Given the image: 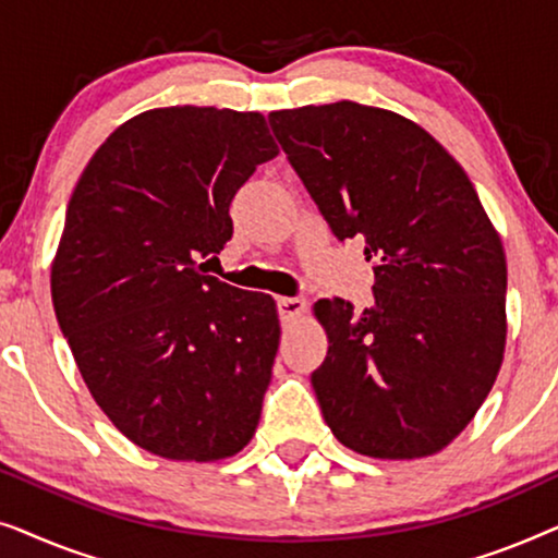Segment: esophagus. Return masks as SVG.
<instances>
[{"instance_id": "1", "label": "esophagus", "mask_w": 558, "mask_h": 558, "mask_svg": "<svg viewBox=\"0 0 558 558\" xmlns=\"http://www.w3.org/2000/svg\"><path fill=\"white\" fill-rule=\"evenodd\" d=\"M304 307H307V302L300 300V296H279V300H277V310H279L281 323H292V319L302 317Z\"/></svg>"}]
</instances>
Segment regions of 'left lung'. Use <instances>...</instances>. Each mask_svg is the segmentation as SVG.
Wrapping results in <instances>:
<instances>
[{"instance_id": "8db88e82", "label": "left lung", "mask_w": 558, "mask_h": 558, "mask_svg": "<svg viewBox=\"0 0 558 558\" xmlns=\"http://www.w3.org/2000/svg\"><path fill=\"white\" fill-rule=\"evenodd\" d=\"M294 172L340 241L363 239L376 304L315 302L312 373L340 445L437 454L490 393L506 353V251L462 165L401 113L338 101L271 111Z\"/></svg>"}]
</instances>
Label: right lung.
<instances>
[{"instance_id": "obj_1", "label": "right lung", "mask_w": 558, "mask_h": 558, "mask_svg": "<svg viewBox=\"0 0 558 558\" xmlns=\"http://www.w3.org/2000/svg\"><path fill=\"white\" fill-rule=\"evenodd\" d=\"M277 155L258 111L149 109L96 149L68 203L58 325L111 424L165 460H226L262 418L277 302L205 277L197 258L223 251L231 201Z\"/></svg>"}]
</instances>
